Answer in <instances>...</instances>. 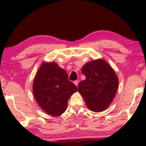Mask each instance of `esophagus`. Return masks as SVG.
Here are the masks:
<instances>
[{
  "label": "esophagus",
  "mask_w": 146,
  "mask_h": 146,
  "mask_svg": "<svg viewBox=\"0 0 146 146\" xmlns=\"http://www.w3.org/2000/svg\"><path fill=\"white\" fill-rule=\"evenodd\" d=\"M78 83H79V81L78 80H75V81H74V84L75 85H76L77 86H78Z\"/></svg>",
  "instance_id": "obj_1"
}]
</instances>
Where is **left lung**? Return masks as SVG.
Instances as JSON below:
<instances>
[{
    "label": "left lung",
    "mask_w": 146,
    "mask_h": 146,
    "mask_svg": "<svg viewBox=\"0 0 146 146\" xmlns=\"http://www.w3.org/2000/svg\"><path fill=\"white\" fill-rule=\"evenodd\" d=\"M86 80L78 84L79 93L90 110L101 112L108 108L115 98L118 78L115 71L104 60L88 62L82 68Z\"/></svg>",
    "instance_id": "1"
}]
</instances>
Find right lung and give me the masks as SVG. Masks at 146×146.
<instances>
[{
  "label": "right lung",
  "instance_id": "add662e5",
  "mask_svg": "<svg viewBox=\"0 0 146 146\" xmlns=\"http://www.w3.org/2000/svg\"><path fill=\"white\" fill-rule=\"evenodd\" d=\"M68 75L55 62L43 63L33 85V94L42 109L51 116H59L67 108L68 100L78 88Z\"/></svg>",
  "mask_w": 146,
  "mask_h": 146
}]
</instances>
